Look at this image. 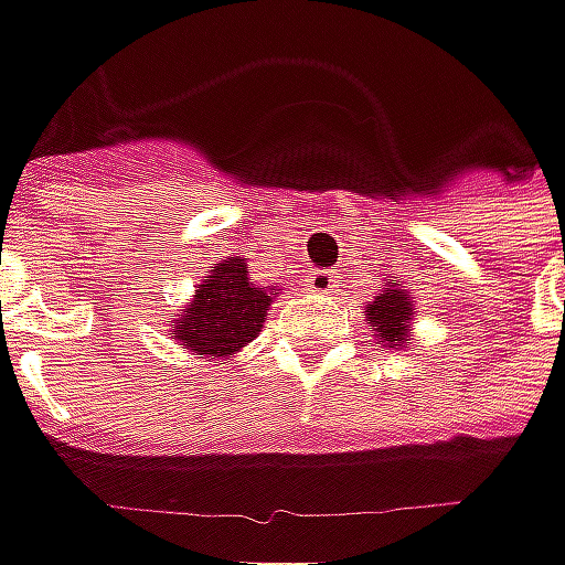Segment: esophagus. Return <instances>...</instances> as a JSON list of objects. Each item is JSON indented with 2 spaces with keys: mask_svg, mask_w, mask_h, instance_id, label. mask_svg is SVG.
I'll list each match as a JSON object with an SVG mask.
<instances>
[{
  "mask_svg": "<svg viewBox=\"0 0 565 565\" xmlns=\"http://www.w3.org/2000/svg\"><path fill=\"white\" fill-rule=\"evenodd\" d=\"M334 287V271H309L307 290L309 294H331Z\"/></svg>",
  "mask_w": 565,
  "mask_h": 565,
  "instance_id": "34e87169",
  "label": "esophagus"
}]
</instances>
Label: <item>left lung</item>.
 I'll list each match as a JSON object with an SVG mask.
<instances>
[{
	"mask_svg": "<svg viewBox=\"0 0 565 565\" xmlns=\"http://www.w3.org/2000/svg\"><path fill=\"white\" fill-rule=\"evenodd\" d=\"M363 319L373 326L376 331V344L382 348H405L414 341V329H411V319H414V297L402 281L382 284V294L376 300L366 303Z\"/></svg>",
	"mask_w": 565,
	"mask_h": 565,
	"instance_id": "left-lung-1",
	"label": "left lung"
}]
</instances>
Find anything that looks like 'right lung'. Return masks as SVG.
Masks as SVG:
<instances>
[{"mask_svg":"<svg viewBox=\"0 0 565 565\" xmlns=\"http://www.w3.org/2000/svg\"><path fill=\"white\" fill-rule=\"evenodd\" d=\"M275 297L278 287H262L249 278L246 258H221L177 312L170 338L202 360H231L256 341Z\"/></svg>","mask_w":565,"mask_h":565,"instance_id":"add662e5","label":"right lung"}]
</instances>
